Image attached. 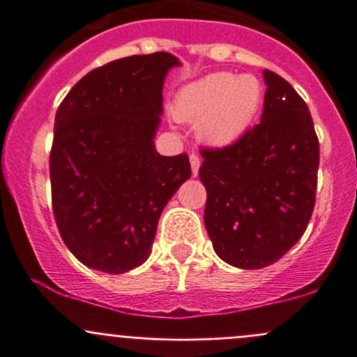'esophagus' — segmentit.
<instances>
[{
  "mask_svg": "<svg viewBox=\"0 0 357 357\" xmlns=\"http://www.w3.org/2000/svg\"><path fill=\"white\" fill-rule=\"evenodd\" d=\"M190 164H192V172L193 176L199 174V169H200V157L197 153H190Z\"/></svg>",
  "mask_w": 357,
  "mask_h": 357,
  "instance_id": "esophagus-1",
  "label": "esophagus"
}]
</instances>
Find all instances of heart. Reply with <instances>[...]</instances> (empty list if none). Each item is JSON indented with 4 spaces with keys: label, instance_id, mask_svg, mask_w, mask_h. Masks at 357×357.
I'll list each match as a JSON object with an SVG mask.
<instances>
[{
    "label": "heart",
    "instance_id": "b5f03b06",
    "mask_svg": "<svg viewBox=\"0 0 357 357\" xmlns=\"http://www.w3.org/2000/svg\"><path fill=\"white\" fill-rule=\"evenodd\" d=\"M264 102V88L255 75L229 72L208 74L179 91L174 115L197 122V135L208 145H229L250 128Z\"/></svg>",
    "mask_w": 357,
    "mask_h": 357
}]
</instances>
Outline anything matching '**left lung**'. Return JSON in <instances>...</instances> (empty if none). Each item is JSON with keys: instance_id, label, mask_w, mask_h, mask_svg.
Listing matches in <instances>:
<instances>
[{"instance_id": "8db88e82", "label": "left lung", "mask_w": 357, "mask_h": 357, "mask_svg": "<svg viewBox=\"0 0 357 357\" xmlns=\"http://www.w3.org/2000/svg\"><path fill=\"white\" fill-rule=\"evenodd\" d=\"M261 122L222 149H200L204 221L228 264H275L304 235L316 202L319 142L311 112L289 81L264 70Z\"/></svg>"}]
</instances>
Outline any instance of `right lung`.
<instances>
[{
    "instance_id": "right-lung-1",
    "label": "right lung",
    "mask_w": 357,
    "mask_h": 357,
    "mask_svg": "<svg viewBox=\"0 0 357 357\" xmlns=\"http://www.w3.org/2000/svg\"><path fill=\"white\" fill-rule=\"evenodd\" d=\"M171 53L93 68L60 103L50 152L52 205L84 266L121 275L149 259L162 211L192 176L186 153L158 155L153 136Z\"/></svg>"
}]
</instances>
